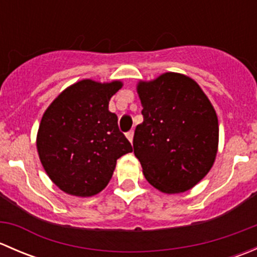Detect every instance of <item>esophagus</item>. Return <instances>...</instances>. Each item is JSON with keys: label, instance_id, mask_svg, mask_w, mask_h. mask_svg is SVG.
Masks as SVG:
<instances>
[{"label": "esophagus", "instance_id": "34e87169", "mask_svg": "<svg viewBox=\"0 0 257 257\" xmlns=\"http://www.w3.org/2000/svg\"><path fill=\"white\" fill-rule=\"evenodd\" d=\"M126 138L129 139V142H131V143H133V137H134V132L133 131H129V132H126Z\"/></svg>", "mask_w": 257, "mask_h": 257}]
</instances>
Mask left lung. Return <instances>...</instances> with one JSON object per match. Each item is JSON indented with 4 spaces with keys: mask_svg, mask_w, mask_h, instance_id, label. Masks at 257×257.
<instances>
[{
    "mask_svg": "<svg viewBox=\"0 0 257 257\" xmlns=\"http://www.w3.org/2000/svg\"><path fill=\"white\" fill-rule=\"evenodd\" d=\"M143 123L134 132V154L145 179L167 194L183 193L211 169L217 152L219 124L198 83L179 73L141 82Z\"/></svg>",
    "mask_w": 257,
    "mask_h": 257,
    "instance_id": "1",
    "label": "left lung"
}]
</instances>
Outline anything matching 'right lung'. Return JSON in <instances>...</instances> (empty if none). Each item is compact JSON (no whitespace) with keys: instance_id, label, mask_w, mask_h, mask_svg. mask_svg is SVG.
Instances as JSON below:
<instances>
[{"instance_id":"add662e5","label":"right lung","mask_w":257,"mask_h":257,"mask_svg":"<svg viewBox=\"0 0 257 257\" xmlns=\"http://www.w3.org/2000/svg\"><path fill=\"white\" fill-rule=\"evenodd\" d=\"M121 83L84 79L64 89L41 120L37 150L51 180L64 193L92 196L112 178L116 160L133 152L108 104Z\"/></svg>"}]
</instances>
